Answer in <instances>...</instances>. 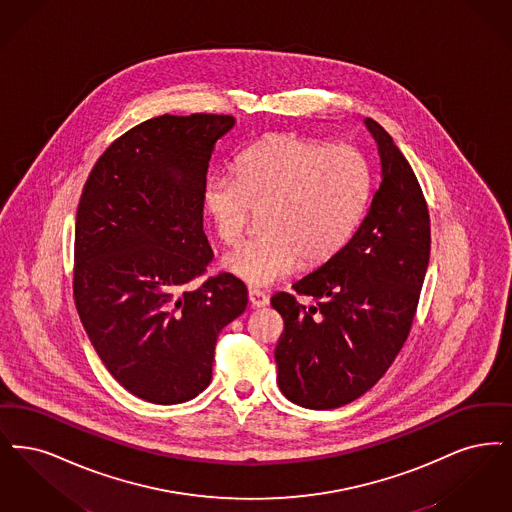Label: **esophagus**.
<instances>
[{"instance_id": "34e87169", "label": "esophagus", "mask_w": 512, "mask_h": 512, "mask_svg": "<svg viewBox=\"0 0 512 512\" xmlns=\"http://www.w3.org/2000/svg\"><path fill=\"white\" fill-rule=\"evenodd\" d=\"M248 300H250V304H252L254 308H264L267 302H269V298H267L266 294L258 289L248 290Z\"/></svg>"}]
</instances>
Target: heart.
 <instances>
[{
    "instance_id": "b5f03b06",
    "label": "heart",
    "mask_w": 512,
    "mask_h": 512,
    "mask_svg": "<svg viewBox=\"0 0 512 512\" xmlns=\"http://www.w3.org/2000/svg\"><path fill=\"white\" fill-rule=\"evenodd\" d=\"M371 195V164L356 147L283 134L246 149L235 178H208L202 202L227 246L243 239L252 210H266V235L227 254L223 267L252 287H267L300 260L317 266L338 254L363 222Z\"/></svg>"
}]
</instances>
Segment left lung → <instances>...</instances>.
<instances>
[{
  "mask_svg": "<svg viewBox=\"0 0 512 512\" xmlns=\"http://www.w3.org/2000/svg\"><path fill=\"white\" fill-rule=\"evenodd\" d=\"M380 187L354 237L271 306L285 331L275 348L277 384L287 400L334 409L373 388L400 354L417 312L430 260V218L421 185L398 145L373 118Z\"/></svg>",
  "mask_w": 512,
  "mask_h": 512,
  "instance_id": "1",
  "label": "left lung"
}]
</instances>
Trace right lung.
<instances>
[{"instance_id":"add662e5","label":"right lung","mask_w":512,"mask_h":512,"mask_svg":"<svg viewBox=\"0 0 512 512\" xmlns=\"http://www.w3.org/2000/svg\"><path fill=\"white\" fill-rule=\"evenodd\" d=\"M227 114L156 116L116 139L91 170L76 214L74 300L89 340L130 394L174 405L210 384L225 325L246 310L245 283L204 273L212 248L202 191Z\"/></svg>"}]
</instances>
